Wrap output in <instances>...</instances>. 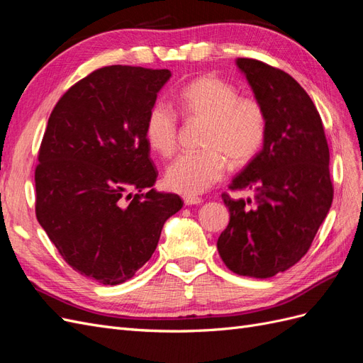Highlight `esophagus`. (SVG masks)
I'll list each match as a JSON object with an SVG mask.
<instances>
[{
    "instance_id": "34e87169",
    "label": "esophagus",
    "mask_w": 363,
    "mask_h": 363,
    "mask_svg": "<svg viewBox=\"0 0 363 363\" xmlns=\"http://www.w3.org/2000/svg\"><path fill=\"white\" fill-rule=\"evenodd\" d=\"M183 201H184V206H196L203 203L200 196H195V195H183Z\"/></svg>"
}]
</instances>
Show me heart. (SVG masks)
Returning a JSON list of instances; mask_svg holds the SVG:
<instances>
[{
  "label": "heart",
  "mask_w": 363,
  "mask_h": 363,
  "mask_svg": "<svg viewBox=\"0 0 363 363\" xmlns=\"http://www.w3.org/2000/svg\"><path fill=\"white\" fill-rule=\"evenodd\" d=\"M179 111L189 119L204 121L201 147L186 152L164 171L167 188L203 194L223 179L225 159L240 167L252 160L267 138L268 121L255 98L239 96L238 89L215 75H203L186 84L177 98ZM179 118L168 103H156L145 121V139L152 151L169 157L177 147Z\"/></svg>",
  "instance_id": "1"
}]
</instances>
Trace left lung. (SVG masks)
<instances>
[{"label":"left lung","instance_id":"1","mask_svg":"<svg viewBox=\"0 0 363 363\" xmlns=\"http://www.w3.org/2000/svg\"><path fill=\"white\" fill-rule=\"evenodd\" d=\"M267 113L262 150L230 183L255 199L223 194L230 223L218 238L225 267L268 279L298 262L333 201L330 152L313 101L289 74L255 59L236 60Z\"/></svg>","mask_w":363,"mask_h":363}]
</instances>
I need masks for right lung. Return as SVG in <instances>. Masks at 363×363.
<instances>
[{"label":"right lung","mask_w":363,"mask_h":363,"mask_svg":"<svg viewBox=\"0 0 363 363\" xmlns=\"http://www.w3.org/2000/svg\"><path fill=\"white\" fill-rule=\"evenodd\" d=\"M169 77L100 68L71 86L48 119L35 171L36 218L65 262L101 284L133 277L183 207L179 195L151 189L157 169L145 139L147 115Z\"/></svg>","instance_id":"right-lung-1"}]
</instances>
